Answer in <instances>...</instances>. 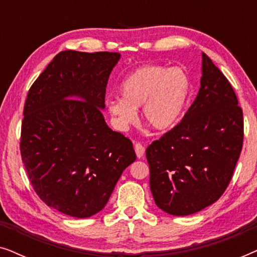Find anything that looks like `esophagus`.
Here are the masks:
<instances>
[{"label": "esophagus", "mask_w": 257, "mask_h": 257, "mask_svg": "<svg viewBox=\"0 0 257 257\" xmlns=\"http://www.w3.org/2000/svg\"><path fill=\"white\" fill-rule=\"evenodd\" d=\"M135 151H136V154H137V158H143L144 154H145V147H144L142 144L137 143L135 145Z\"/></svg>", "instance_id": "obj_1"}]
</instances>
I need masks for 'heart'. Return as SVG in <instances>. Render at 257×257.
<instances>
[{
    "label": "heart",
    "instance_id": "b5f03b06",
    "mask_svg": "<svg viewBox=\"0 0 257 257\" xmlns=\"http://www.w3.org/2000/svg\"><path fill=\"white\" fill-rule=\"evenodd\" d=\"M121 98L107 100L114 125L125 130L136 121L140 107L143 120L156 131H168L180 120L192 93V82L179 68L144 64L130 72L119 86Z\"/></svg>",
    "mask_w": 257,
    "mask_h": 257
}]
</instances>
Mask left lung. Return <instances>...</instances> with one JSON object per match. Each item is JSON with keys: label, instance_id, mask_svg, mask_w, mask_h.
<instances>
[{"label": "left lung", "instance_id": "obj_1", "mask_svg": "<svg viewBox=\"0 0 257 257\" xmlns=\"http://www.w3.org/2000/svg\"><path fill=\"white\" fill-rule=\"evenodd\" d=\"M230 83L202 52L201 86L182 120L146 150L156 205L194 214L219 200L243 144V113Z\"/></svg>", "mask_w": 257, "mask_h": 257}]
</instances>
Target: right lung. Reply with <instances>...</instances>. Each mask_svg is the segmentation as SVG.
Returning <instances> with one entry per match:
<instances>
[{
	"label": "right lung",
	"mask_w": 257,
	"mask_h": 257,
	"mask_svg": "<svg viewBox=\"0 0 257 257\" xmlns=\"http://www.w3.org/2000/svg\"><path fill=\"white\" fill-rule=\"evenodd\" d=\"M119 58L118 52L61 51L28 92L22 161L42 201L66 215L100 212L137 158L131 140L112 131L101 113Z\"/></svg>",
	"instance_id": "right-lung-1"
}]
</instances>
